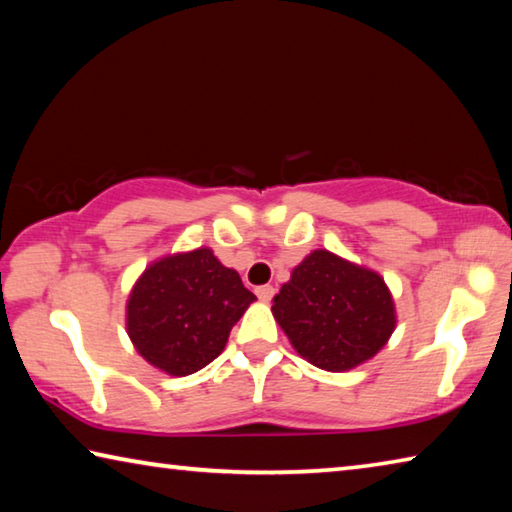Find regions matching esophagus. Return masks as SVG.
I'll list each match as a JSON object with an SVG mask.
<instances>
[{
	"label": "esophagus",
	"instance_id": "34e87169",
	"mask_svg": "<svg viewBox=\"0 0 512 512\" xmlns=\"http://www.w3.org/2000/svg\"><path fill=\"white\" fill-rule=\"evenodd\" d=\"M255 293H257V298L262 300V302H271L273 296H275V289L271 287V284H264V287H257Z\"/></svg>",
	"mask_w": 512,
	"mask_h": 512
}]
</instances>
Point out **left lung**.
Here are the masks:
<instances>
[{"label":"left lung","instance_id":"1","mask_svg":"<svg viewBox=\"0 0 512 512\" xmlns=\"http://www.w3.org/2000/svg\"><path fill=\"white\" fill-rule=\"evenodd\" d=\"M273 318L302 359L327 372L361 366L397 327L393 293L377 271L311 250L273 300Z\"/></svg>","mask_w":512,"mask_h":512}]
</instances>
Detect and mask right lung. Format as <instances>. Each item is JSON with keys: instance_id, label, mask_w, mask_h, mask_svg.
<instances>
[{"instance_id": "add662e5", "label": "right lung", "mask_w": 512, "mask_h": 512, "mask_svg": "<svg viewBox=\"0 0 512 512\" xmlns=\"http://www.w3.org/2000/svg\"><path fill=\"white\" fill-rule=\"evenodd\" d=\"M255 300L212 248L171 253L135 280L126 300V332L146 363L187 377L219 357L232 325Z\"/></svg>"}]
</instances>
